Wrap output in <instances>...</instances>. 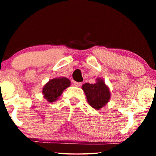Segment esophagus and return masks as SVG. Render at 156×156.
<instances>
[{
	"mask_svg": "<svg viewBox=\"0 0 156 156\" xmlns=\"http://www.w3.org/2000/svg\"><path fill=\"white\" fill-rule=\"evenodd\" d=\"M73 83H74V85L76 86V87H80V86L82 85V83H80V82L74 81L73 82Z\"/></svg>",
	"mask_w": 156,
	"mask_h": 156,
	"instance_id": "obj_1",
	"label": "esophagus"
}]
</instances>
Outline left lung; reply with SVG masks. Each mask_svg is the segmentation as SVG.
Segmentation results:
<instances>
[{
  "mask_svg": "<svg viewBox=\"0 0 156 156\" xmlns=\"http://www.w3.org/2000/svg\"><path fill=\"white\" fill-rule=\"evenodd\" d=\"M96 83H84L82 89L87 96V101L92 108L99 110L108 103L111 94L103 80L97 79Z\"/></svg>",
  "mask_w": 156,
  "mask_h": 156,
  "instance_id": "obj_1",
  "label": "left lung"
}]
</instances>
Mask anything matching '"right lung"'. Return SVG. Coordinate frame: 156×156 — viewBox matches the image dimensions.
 I'll list each match as a JSON object with an SVG mask.
<instances>
[{
    "instance_id": "1",
    "label": "right lung",
    "mask_w": 156,
    "mask_h": 156,
    "mask_svg": "<svg viewBox=\"0 0 156 156\" xmlns=\"http://www.w3.org/2000/svg\"><path fill=\"white\" fill-rule=\"evenodd\" d=\"M70 85V81L67 78H57L50 80L42 89L44 98L50 103L58 99L63 91Z\"/></svg>"
}]
</instances>
